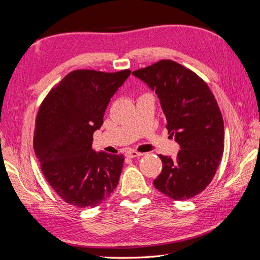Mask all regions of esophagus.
<instances>
[{"mask_svg": "<svg viewBox=\"0 0 260 260\" xmlns=\"http://www.w3.org/2000/svg\"><path fill=\"white\" fill-rule=\"evenodd\" d=\"M142 155H144V153H142V152H138V151H136V150H128V151L125 152V156L129 157V158L140 157V156H142Z\"/></svg>", "mask_w": 260, "mask_h": 260, "instance_id": "esophagus-1", "label": "esophagus"}]
</instances>
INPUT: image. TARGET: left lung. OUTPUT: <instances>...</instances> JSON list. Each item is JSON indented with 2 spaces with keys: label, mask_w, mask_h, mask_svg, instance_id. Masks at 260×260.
<instances>
[{
  "label": "left lung",
  "mask_w": 260,
  "mask_h": 260,
  "mask_svg": "<svg viewBox=\"0 0 260 260\" xmlns=\"http://www.w3.org/2000/svg\"><path fill=\"white\" fill-rule=\"evenodd\" d=\"M132 74L156 91L168 134L181 146L175 159L159 155L162 169L153 185L173 200L192 199L213 179L224 149L223 119L214 95L194 72L169 59Z\"/></svg>",
  "instance_id": "1"
}]
</instances>
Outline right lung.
Masks as SVG:
<instances>
[{
	"instance_id": "add662e5",
	"label": "right lung",
	"mask_w": 260,
	"mask_h": 260,
	"mask_svg": "<svg viewBox=\"0 0 260 260\" xmlns=\"http://www.w3.org/2000/svg\"><path fill=\"white\" fill-rule=\"evenodd\" d=\"M131 71L71 72L42 101L36 119L34 148L47 182L66 203L95 208L113 193L123 155L92 149L111 98Z\"/></svg>"
}]
</instances>
